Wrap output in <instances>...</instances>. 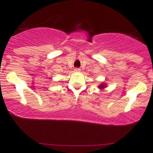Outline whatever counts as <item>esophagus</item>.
I'll use <instances>...</instances> for the list:
<instances>
[{
  "label": "esophagus",
  "instance_id": "1",
  "mask_svg": "<svg viewBox=\"0 0 153 153\" xmlns=\"http://www.w3.org/2000/svg\"><path fill=\"white\" fill-rule=\"evenodd\" d=\"M74 71L75 72H80V68H75Z\"/></svg>",
  "mask_w": 153,
  "mask_h": 153
}]
</instances>
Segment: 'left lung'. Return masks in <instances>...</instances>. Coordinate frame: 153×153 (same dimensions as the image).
Returning a JSON list of instances; mask_svg holds the SVG:
<instances>
[{
    "label": "left lung",
    "instance_id": "8db88e82",
    "mask_svg": "<svg viewBox=\"0 0 153 153\" xmlns=\"http://www.w3.org/2000/svg\"><path fill=\"white\" fill-rule=\"evenodd\" d=\"M99 89H101V90H102V89H104L105 88H106V84L104 83V82H102L101 84H100V85L98 86Z\"/></svg>",
    "mask_w": 153,
    "mask_h": 153
}]
</instances>
